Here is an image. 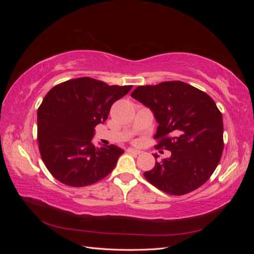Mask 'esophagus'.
Returning <instances> with one entry per match:
<instances>
[{"label":"esophagus","mask_w":254,"mask_h":254,"mask_svg":"<svg viewBox=\"0 0 254 254\" xmlns=\"http://www.w3.org/2000/svg\"><path fill=\"white\" fill-rule=\"evenodd\" d=\"M127 151H128L129 153H132V155H140V153L142 152V151L139 150V149H134V148H131V147H129V148L127 149Z\"/></svg>","instance_id":"esophagus-1"}]
</instances>
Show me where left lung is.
<instances>
[{
  "instance_id": "8db88e82",
  "label": "left lung",
  "mask_w": 254,
  "mask_h": 254,
  "mask_svg": "<svg viewBox=\"0 0 254 254\" xmlns=\"http://www.w3.org/2000/svg\"><path fill=\"white\" fill-rule=\"evenodd\" d=\"M131 97L153 112L157 149L172 152L144 177L153 187L181 196L200 188L217 167L224 150V123L205 92L182 81L140 86ZM156 159L158 155H153Z\"/></svg>"
}]
</instances>
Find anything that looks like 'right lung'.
<instances>
[{
  "label": "right lung",
  "mask_w": 254,
  "mask_h": 254,
  "mask_svg": "<svg viewBox=\"0 0 254 254\" xmlns=\"http://www.w3.org/2000/svg\"><path fill=\"white\" fill-rule=\"evenodd\" d=\"M132 86H109L90 77L53 87L38 108L39 150L53 177L81 188L108 176L124 150L115 145L95 147V126L108 119L111 106Z\"/></svg>",
  "instance_id": "1"
}]
</instances>
